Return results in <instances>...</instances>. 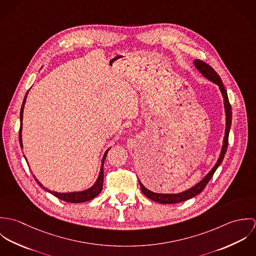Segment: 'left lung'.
Returning a JSON list of instances; mask_svg holds the SVG:
<instances>
[{"mask_svg": "<svg viewBox=\"0 0 256 256\" xmlns=\"http://www.w3.org/2000/svg\"><path fill=\"white\" fill-rule=\"evenodd\" d=\"M194 65L196 67V69L202 74L205 78H207L209 80L213 82L214 84L219 86L220 90L222 92V96L224 98V112H226V130H224V141H222V150L220 154L218 162H216V164L214 166V168L209 172V174H207V176L199 182L197 183L195 186L189 188L188 190H185L180 193L178 194H162V193H154L150 191L148 189H146V187L142 184V182L139 180L140 186H141V190L143 192V194L146 196L148 198H150L152 201H156L158 203L160 204H174V203H180L183 202L185 200H188L196 195H198L199 193H201L203 191V189L206 187L207 183L210 182V180L212 178L213 174H215L216 170L220 166V164H222L224 156L226 154V148H228V133H230V125H232V108L228 102V94L226 90H224V86L222 84V82L220 78L219 74L217 72L207 63L201 61V60H194Z\"/></svg>", "mask_w": 256, "mask_h": 256, "instance_id": "1", "label": "left lung"}]
</instances>
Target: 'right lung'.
<instances>
[{"mask_svg": "<svg viewBox=\"0 0 256 256\" xmlns=\"http://www.w3.org/2000/svg\"><path fill=\"white\" fill-rule=\"evenodd\" d=\"M26 96H28V92L24 96V100L22 102V106L20 108V144L22 148V114H24V104L26 100ZM110 148L106 150V152L104 154V158L102 160V166H100V172L98 174V178L96 180V183L88 189H86L84 191H78V192H69V193H59V192H55V191H50L47 188H45L41 183L39 182L36 178V176H34V178H36V182L40 187H42L44 190L50 192L51 194H53L54 196H56L57 198L66 201V202H70V203H82V202H86L90 201L92 199H94V197H96L102 190V184H104V164L106 158V154L110 150Z\"/></svg>", "mask_w": 256, "mask_h": 256, "instance_id": "right-lung-1", "label": "right lung"}]
</instances>
